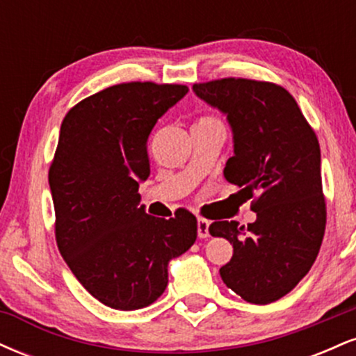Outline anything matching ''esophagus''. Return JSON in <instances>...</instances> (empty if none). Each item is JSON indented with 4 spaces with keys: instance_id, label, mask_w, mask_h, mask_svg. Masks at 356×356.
Segmentation results:
<instances>
[{
    "instance_id": "34e87169",
    "label": "esophagus",
    "mask_w": 356,
    "mask_h": 356,
    "mask_svg": "<svg viewBox=\"0 0 356 356\" xmlns=\"http://www.w3.org/2000/svg\"><path fill=\"white\" fill-rule=\"evenodd\" d=\"M209 220L207 219H197V236L201 239L209 238Z\"/></svg>"
}]
</instances>
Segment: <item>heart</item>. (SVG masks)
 <instances>
[{
    "label": "heart",
    "instance_id": "obj_1",
    "mask_svg": "<svg viewBox=\"0 0 356 356\" xmlns=\"http://www.w3.org/2000/svg\"><path fill=\"white\" fill-rule=\"evenodd\" d=\"M209 125H220V122L216 120V118H212V117H201L194 124V127H209Z\"/></svg>",
    "mask_w": 356,
    "mask_h": 356
}]
</instances>
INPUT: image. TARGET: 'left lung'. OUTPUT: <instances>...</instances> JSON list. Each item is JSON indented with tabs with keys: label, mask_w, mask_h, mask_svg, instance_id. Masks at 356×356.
Instances as JSON below:
<instances>
[{
	"label": "left lung",
	"mask_w": 356,
	"mask_h": 356,
	"mask_svg": "<svg viewBox=\"0 0 356 356\" xmlns=\"http://www.w3.org/2000/svg\"><path fill=\"white\" fill-rule=\"evenodd\" d=\"M192 90L227 117L234 155L224 177L254 199L256 220L248 227L236 220L209 226L211 236L226 238L234 248L220 277L248 303H273L308 275L325 236L316 134L291 93L276 83L222 79Z\"/></svg>",
	"instance_id": "8db88e82"
}]
</instances>
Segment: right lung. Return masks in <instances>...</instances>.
<instances>
[{
    "label": "right lung",
    "mask_w": 356,
    "mask_h": 356,
    "mask_svg": "<svg viewBox=\"0 0 356 356\" xmlns=\"http://www.w3.org/2000/svg\"><path fill=\"white\" fill-rule=\"evenodd\" d=\"M187 92L154 81L113 85L61 122L48 172L56 244L81 286L113 309L152 305L169 283V261L197 238L187 209L162 219L138 207V184L150 174L147 138Z\"/></svg>",
    "instance_id": "add662e5"
}]
</instances>
